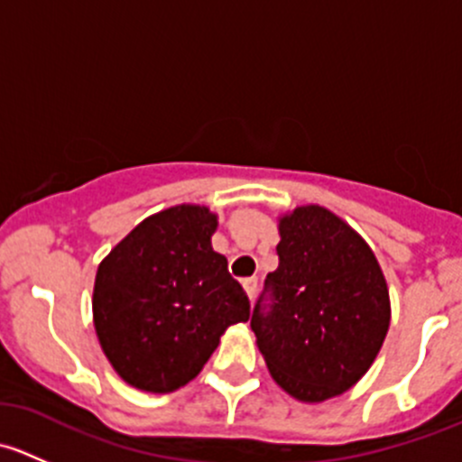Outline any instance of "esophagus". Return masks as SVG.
I'll list each match as a JSON object with an SVG mask.
<instances>
[{"label": "esophagus", "mask_w": 462, "mask_h": 462, "mask_svg": "<svg viewBox=\"0 0 462 462\" xmlns=\"http://www.w3.org/2000/svg\"><path fill=\"white\" fill-rule=\"evenodd\" d=\"M244 288H245V292H248L250 300H254V295H257V288H259L257 277H248V279H244Z\"/></svg>", "instance_id": "esophagus-1"}]
</instances>
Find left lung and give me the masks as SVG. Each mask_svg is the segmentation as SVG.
<instances>
[{
	"label": "left lung",
	"instance_id": "8db88e82",
	"mask_svg": "<svg viewBox=\"0 0 462 462\" xmlns=\"http://www.w3.org/2000/svg\"><path fill=\"white\" fill-rule=\"evenodd\" d=\"M279 265L250 326L270 375L304 402L351 389L374 365L391 319L389 291L360 235L319 205L279 221Z\"/></svg>",
	"mask_w": 462,
	"mask_h": 462
}]
</instances>
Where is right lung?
Segmentation results:
<instances>
[{
	"mask_svg": "<svg viewBox=\"0 0 462 462\" xmlns=\"http://www.w3.org/2000/svg\"><path fill=\"white\" fill-rule=\"evenodd\" d=\"M217 217L176 205L138 223L100 263L93 321L125 382L170 393L199 375L223 330L250 318V300L214 253Z\"/></svg>",
	"mask_w": 462,
	"mask_h": 462,
	"instance_id": "right-lung-1",
	"label": "right lung"
}]
</instances>
